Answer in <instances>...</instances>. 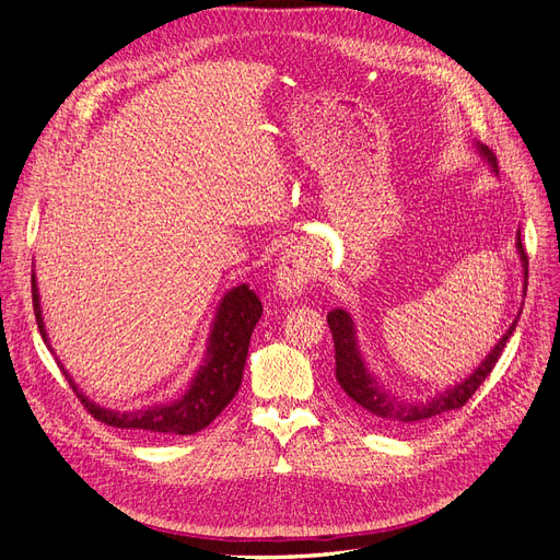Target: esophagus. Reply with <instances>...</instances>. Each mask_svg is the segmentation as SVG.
I'll return each instance as SVG.
<instances>
[{
  "instance_id": "esophagus-1",
  "label": "esophagus",
  "mask_w": 560,
  "mask_h": 560,
  "mask_svg": "<svg viewBox=\"0 0 560 560\" xmlns=\"http://www.w3.org/2000/svg\"><path fill=\"white\" fill-rule=\"evenodd\" d=\"M317 261L308 247H292L284 252V257L276 270V290L282 299L294 301L306 292L308 282L315 278Z\"/></svg>"
}]
</instances>
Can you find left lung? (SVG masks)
<instances>
[{
    "label": "left lung",
    "instance_id": "8db88e82",
    "mask_svg": "<svg viewBox=\"0 0 560 560\" xmlns=\"http://www.w3.org/2000/svg\"><path fill=\"white\" fill-rule=\"evenodd\" d=\"M474 149H477V154L488 165V171L498 175V161L493 156V151L479 142H474ZM514 247H516L518 261H521L523 296H525V290H528V257H525V249L521 245V229L516 231ZM518 317H521V308H518L516 317L512 319L510 329L500 336V341L490 348V352L467 378L457 381L453 385H446L444 389H439V393L430 395L428 399H404L395 393L393 387H387L374 374V371H371L364 352H362L358 325H354L352 315L346 308H334L327 315V322H329V329L334 336V348H336V381L343 387L346 397L366 416L376 418L378 422H385V425H393V428L418 425V422L432 420L446 411H455V409H460V406H465V401L474 393H477V387L488 378L490 371H493L506 341H510L516 325H518Z\"/></svg>",
    "mask_w": 560,
    "mask_h": 560
}]
</instances>
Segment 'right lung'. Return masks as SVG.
I'll use <instances>...</instances> for the list:
<instances>
[{
  "label": "right lung",
  "mask_w": 560,
  "mask_h": 560,
  "mask_svg": "<svg viewBox=\"0 0 560 560\" xmlns=\"http://www.w3.org/2000/svg\"><path fill=\"white\" fill-rule=\"evenodd\" d=\"M32 301H35L39 334L48 350L54 352L44 325L42 299L35 273H32ZM261 313V301L249 290V284L231 287L214 311L202 362L198 364L196 374L191 376L184 393L173 401L151 404L132 411L107 409V406H100L83 395L74 378L70 376V371L62 366V362L58 364L65 378L70 381L77 397L81 399V404L86 406L93 418L105 422V425L121 430H142L151 434H196L200 430H206L210 422L226 409L235 393H238V387L243 383L249 338L254 327H257Z\"/></svg>",
  "instance_id": "obj_1"
}]
</instances>
